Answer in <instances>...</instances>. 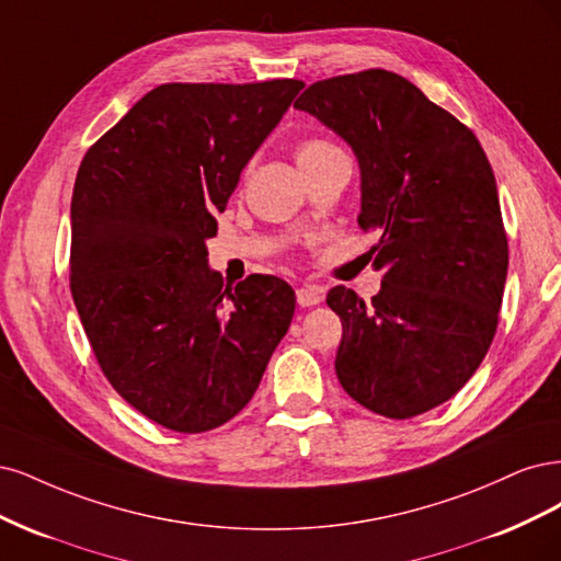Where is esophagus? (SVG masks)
Masks as SVG:
<instances>
[{
	"label": "esophagus",
	"instance_id": "obj_1",
	"mask_svg": "<svg viewBox=\"0 0 561 561\" xmlns=\"http://www.w3.org/2000/svg\"><path fill=\"white\" fill-rule=\"evenodd\" d=\"M296 300H298L300 307H314V305H319L323 300V291H321L319 286H314V284H307V286L298 288Z\"/></svg>",
	"mask_w": 561,
	"mask_h": 561
}]
</instances>
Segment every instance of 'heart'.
Here are the masks:
<instances>
[{
    "instance_id": "b5f03b06",
    "label": "heart",
    "mask_w": 561,
    "mask_h": 561,
    "mask_svg": "<svg viewBox=\"0 0 561 561\" xmlns=\"http://www.w3.org/2000/svg\"><path fill=\"white\" fill-rule=\"evenodd\" d=\"M337 153H342V151L335 147V144H331L329 139H321V137H307L296 144V162L302 172L317 168L319 162L329 160L331 156H337Z\"/></svg>"
}]
</instances>
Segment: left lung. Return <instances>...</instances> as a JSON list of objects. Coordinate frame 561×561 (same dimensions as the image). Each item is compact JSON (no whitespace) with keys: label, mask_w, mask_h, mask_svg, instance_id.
Listing matches in <instances>:
<instances>
[{"label":"left lung","mask_w":561,"mask_h":561,"mask_svg":"<svg viewBox=\"0 0 561 561\" xmlns=\"http://www.w3.org/2000/svg\"><path fill=\"white\" fill-rule=\"evenodd\" d=\"M345 139L360 170L358 226L382 288L335 286V373L356 403L410 420L455 396L490 350L508 273L496 179L478 137L387 69L312 83L294 102Z\"/></svg>","instance_id":"8db88e82"}]
</instances>
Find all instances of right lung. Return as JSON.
Masks as SVG:
<instances>
[{
  "label": "right lung",
  "instance_id": "obj_1",
  "mask_svg": "<svg viewBox=\"0 0 561 561\" xmlns=\"http://www.w3.org/2000/svg\"><path fill=\"white\" fill-rule=\"evenodd\" d=\"M305 83H162L81 160L69 286L112 387L151 422L203 433L256 393L291 327L273 275L224 286L207 265L216 214Z\"/></svg>",
  "mask_w": 561,
  "mask_h": 561
}]
</instances>
